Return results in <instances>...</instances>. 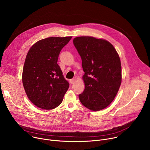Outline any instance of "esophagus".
<instances>
[{
  "label": "esophagus",
  "instance_id": "esophagus-1",
  "mask_svg": "<svg viewBox=\"0 0 150 150\" xmlns=\"http://www.w3.org/2000/svg\"><path fill=\"white\" fill-rule=\"evenodd\" d=\"M76 82V79H70V83H74L75 82Z\"/></svg>",
  "mask_w": 150,
  "mask_h": 150
}]
</instances>
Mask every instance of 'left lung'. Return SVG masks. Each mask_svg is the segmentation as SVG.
<instances>
[{
  "label": "left lung",
  "instance_id": "1",
  "mask_svg": "<svg viewBox=\"0 0 150 150\" xmlns=\"http://www.w3.org/2000/svg\"><path fill=\"white\" fill-rule=\"evenodd\" d=\"M74 45L82 59L85 90L81 103L91 110L107 108L115 98L122 82L119 56L110 42L90 36L78 37Z\"/></svg>",
  "mask_w": 150,
  "mask_h": 150
}]
</instances>
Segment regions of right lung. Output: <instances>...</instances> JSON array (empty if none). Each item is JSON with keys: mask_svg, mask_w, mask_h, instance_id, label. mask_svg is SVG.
I'll use <instances>...</instances> for the list:
<instances>
[{"mask_svg": "<svg viewBox=\"0 0 150 150\" xmlns=\"http://www.w3.org/2000/svg\"><path fill=\"white\" fill-rule=\"evenodd\" d=\"M72 37H51L36 42L24 63L22 80L29 100L38 108L51 110L62 102L69 88L57 59L61 50Z\"/></svg>", "mask_w": 150, "mask_h": 150, "instance_id": "right-lung-1", "label": "right lung"}]
</instances>
